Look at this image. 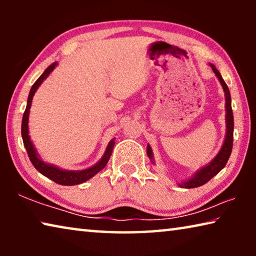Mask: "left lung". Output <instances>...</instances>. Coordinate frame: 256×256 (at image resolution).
I'll list each match as a JSON object with an SVG mask.
<instances>
[{"label": "left lung", "mask_w": 256, "mask_h": 256, "mask_svg": "<svg viewBox=\"0 0 256 256\" xmlns=\"http://www.w3.org/2000/svg\"><path fill=\"white\" fill-rule=\"evenodd\" d=\"M212 71L216 73V78H218L220 84H222L224 96H226V125H227V132H226V138H224V142L222 144V148L220 149L219 154L216 156L212 162L206 164V167H203L202 170L196 172L192 178L188 180L183 182V183L178 184L180 188H198V186L204 185L208 183L212 177H214L218 172L222 170V168L226 166L229 157H230L232 150V141H234V116H232V98H230V92H229V89L226 84V82L224 81L222 74H220L219 71L216 70L214 64H210ZM146 154L152 162L154 156H152V150H151V146L148 144L146 146Z\"/></svg>", "instance_id": "1"}]
</instances>
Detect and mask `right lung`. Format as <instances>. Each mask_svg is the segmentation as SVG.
<instances>
[{
    "instance_id": "add662e5",
    "label": "right lung",
    "mask_w": 256,
    "mask_h": 256,
    "mask_svg": "<svg viewBox=\"0 0 256 256\" xmlns=\"http://www.w3.org/2000/svg\"><path fill=\"white\" fill-rule=\"evenodd\" d=\"M56 62L46 68L44 73L38 78L37 81L32 84V89H30L29 96H28V102H27V107H26V110L24 112V118H22V124H21V136H22V140H24V144L26 146V150H27L28 157L30 159V162L34 164V167L36 170L46 176L47 178L52 180L55 183H58L60 185H66V186H71V185H78L84 183V182L92 178V176H94L97 172L104 170V167L106 166L108 160H110V156H112V148H114L115 144V138H112L110 141V144L107 146V149L104 154L102 158L99 160V162L94 164V166L86 168V170H60V168L53 166V164H46L42 162V159H40L37 154L36 149L34 148V144L30 141V136H29V132H28V120H29V110L30 107H32V97L36 90L38 89V86L42 84V82L44 81L47 76H50V73L54 70L56 66Z\"/></svg>"
}]
</instances>
